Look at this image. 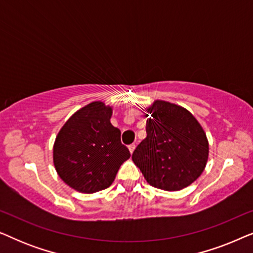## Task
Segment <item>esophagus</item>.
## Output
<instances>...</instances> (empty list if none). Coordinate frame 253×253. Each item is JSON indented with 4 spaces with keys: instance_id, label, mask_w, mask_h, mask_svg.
I'll list each match as a JSON object with an SVG mask.
<instances>
[{
    "instance_id": "esophagus-1",
    "label": "esophagus",
    "mask_w": 253,
    "mask_h": 253,
    "mask_svg": "<svg viewBox=\"0 0 253 253\" xmlns=\"http://www.w3.org/2000/svg\"><path fill=\"white\" fill-rule=\"evenodd\" d=\"M134 148H136V145H134V144H131V145H129V151H130V153H131V154L133 153Z\"/></svg>"
}]
</instances>
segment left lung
I'll list each match as a JSON object with an SVG mask.
<instances>
[{"instance_id": "8db88e82", "label": "left lung", "mask_w": 253, "mask_h": 253, "mask_svg": "<svg viewBox=\"0 0 253 253\" xmlns=\"http://www.w3.org/2000/svg\"><path fill=\"white\" fill-rule=\"evenodd\" d=\"M146 112L147 136L132 154L148 184L178 191L205 170L210 144L206 132L184 107L155 100Z\"/></svg>"}]
</instances>
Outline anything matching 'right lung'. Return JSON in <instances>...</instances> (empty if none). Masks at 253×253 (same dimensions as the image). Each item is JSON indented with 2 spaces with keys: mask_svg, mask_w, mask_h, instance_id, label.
I'll list each match as a JSON object with an SVG mask.
<instances>
[{
  "mask_svg": "<svg viewBox=\"0 0 253 253\" xmlns=\"http://www.w3.org/2000/svg\"><path fill=\"white\" fill-rule=\"evenodd\" d=\"M113 106L93 101L69 117L55 138L53 162L65 184L82 193L109 188L131 157L110 123Z\"/></svg>",
  "mask_w": 253,
  "mask_h": 253,
  "instance_id": "obj_1",
  "label": "right lung"
}]
</instances>
